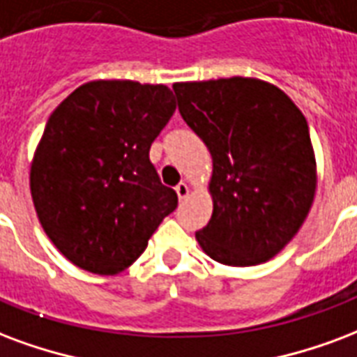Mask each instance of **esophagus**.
<instances>
[{"label": "esophagus", "instance_id": "34e87169", "mask_svg": "<svg viewBox=\"0 0 357 357\" xmlns=\"http://www.w3.org/2000/svg\"><path fill=\"white\" fill-rule=\"evenodd\" d=\"M176 192H178L179 200H183L187 197V195H189V185H187L185 181H181V183H179V185L176 187Z\"/></svg>", "mask_w": 357, "mask_h": 357}]
</instances>
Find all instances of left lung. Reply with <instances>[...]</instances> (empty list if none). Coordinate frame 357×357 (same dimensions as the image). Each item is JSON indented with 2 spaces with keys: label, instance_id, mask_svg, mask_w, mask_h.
<instances>
[{
  "label": "left lung",
  "instance_id": "left-lung-1",
  "mask_svg": "<svg viewBox=\"0 0 357 357\" xmlns=\"http://www.w3.org/2000/svg\"><path fill=\"white\" fill-rule=\"evenodd\" d=\"M179 113L212 153V219L197 240L213 261L252 266L297 234L316 192L305 115L252 77L176 83Z\"/></svg>",
  "mask_w": 357,
  "mask_h": 357
}]
</instances>
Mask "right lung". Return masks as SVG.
Instances as JSON below:
<instances>
[{
	"mask_svg": "<svg viewBox=\"0 0 357 357\" xmlns=\"http://www.w3.org/2000/svg\"><path fill=\"white\" fill-rule=\"evenodd\" d=\"M176 112L166 84L91 81L47 121L30 170L39 223L66 259L117 274L147 248L178 195L149 149Z\"/></svg>",
	"mask_w": 357,
	"mask_h": 357,
	"instance_id": "right-lung-1",
	"label": "right lung"
}]
</instances>
